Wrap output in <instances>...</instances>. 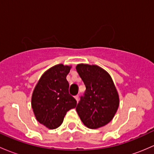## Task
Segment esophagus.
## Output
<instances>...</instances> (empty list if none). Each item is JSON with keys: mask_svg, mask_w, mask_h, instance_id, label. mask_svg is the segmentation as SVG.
I'll return each mask as SVG.
<instances>
[{"mask_svg": "<svg viewBox=\"0 0 154 154\" xmlns=\"http://www.w3.org/2000/svg\"><path fill=\"white\" fill-rule=\"evenodd\" d=\"M75 100L78 101V100H79V95H76V96H75Z\"/></svg>", "mask_w": 154, "mask_h": 154, "instance_id": "esophagus-1", "label": "esophagus"}]
</instances>
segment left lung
<instances>
[{
	"mask_svg": "<svg viewBox=\"0 0 154 154\" xmlns=\"http://www.w3.org/2000/svg\"><path fill=\"white\" fill-rule=\"evenodd\" d=\"M75 69L86 87L76 106L81 120L90 129L108 124L119 105L118 92L111 76L97 65L79 64Z\"/></svg>",
	"mask_w": 154,
	"mask_h": 154,
	"instance_id": "obj_1",
	"label": "left lung"
}]
</instances>
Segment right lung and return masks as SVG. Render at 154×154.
I'll return each mask as SVG.
<instances>
[{
    "label": "right lung",
    "mask_w": 154,
    "mask_h": 154,
    "mask_svg": "<svg viewBox=\"0 0 154 154\" xmlns=\"http://www.w3.org/2000/svg\"><path fill=\"white\" fill-rule=\"evenodd\" d=\"M70 69L71 66L62 64L53 66L43 74L33 90L32 108L35 116L49 129L58 128L66 112L76 107L66 79Z\"/></svg>",
    "instance_id": "obj_1"
}]
</instances>
